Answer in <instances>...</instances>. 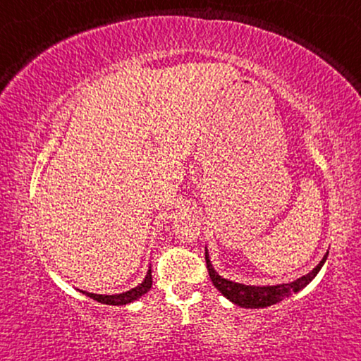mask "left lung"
<instances>
[{
    "mask_svg": "<svg viewBox=\"0 0 361 361\" xmlns=\"http://www.w3.org/2000/svg\"><path fill=\"white\" fill-rule=\"evenodd\" d=\"M327 255L324 256L322 261L315 266V268L307 273L302 278L293 281L288 284H278V286H245L240 283H233V281L224 279L221 276L215 273V269L212 268L209 253L205 251V261H207V269H209V276L212 283L226 299H230L231 302L240 305V307L246 309H259V307H268V305L278 304L281 300L289 298L290 294L298 293L302 288H305L310 281H312L317 273L322 268Z\"/></svg>",
    "mask_w": 361,
    "mask_h": 361,
    "instance_id": "8db88e82",
    "label": "left lung"
}]
</instances>
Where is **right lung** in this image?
Masks as SVG:
<instances>
[{"label": "right lung", "mask_w": 361, "mask_h": 361, "mask_svg": "<svg viewBox=\"0 0 361 361\" xmlns=\"http://www.w3.org/2000/svg\"><path fill=\"white\" fill-rule=\"evenodd\" d=\"M152 286V274H151V269L147 271L145 281L140 286H136V288H133L131 290H126V293H121V294H113V295H105V294H92V293H85V290H82L83 294L88 295V298H92L93 300H98V302L102 304H108V305H125V304H130L133 300L140 299L142 294H146L147 290L151 289Z\"/></svg>", "instance_id": "add662e5"}]
</instances>
